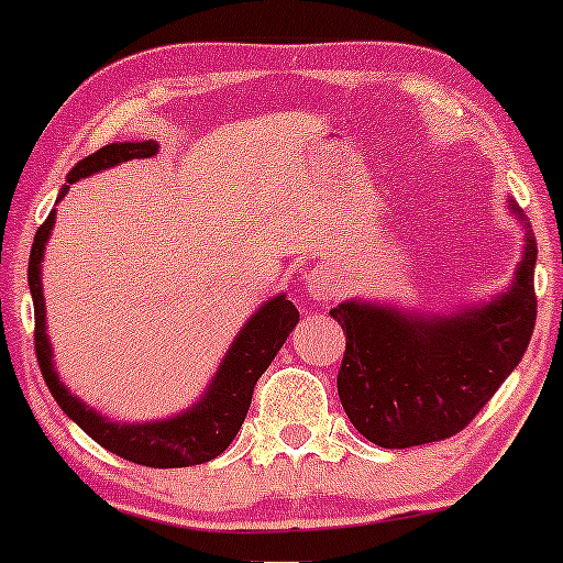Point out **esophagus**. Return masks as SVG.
<instances>
[{
    "label": "esophagus",
    "mask_w": 563,
    "mask_h": 563,
    "mask_svg": "<svg viewBox=\"0 0 563 563\" xmlns=\"http://www.w3.org/2000/svg\"><path fill=\"white\" fill-rule=\"evenodd\" d=\"M305 284H307V291H310L314 299H333L338 291L333 274L325 272V268H314V272L307 274Z\"/></svg>",
    "instance_id": "obj_1"
}]
</instances>
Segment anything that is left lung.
I'll return each instance as SVG.
<instances>
[{
  "mask_svg": "<svg viewBox=\"0 0 563 563\" xmlns=\"http://www.w3.org/2000/svg\"><path fill=\"white\" fill-rule=\"evenodd\" d=\"M526 228L512 284L489 302L456 312H407L349 299L330 310L345 333L338 397L353 428L382 449L456 435L520 364L536 328L538 245Z\"/></svg>",
  "mask_w": 563,
  "mask_h": 563,
  "instance_id": "left-lung-1",
  "label": "left lung"
}]
</instances>
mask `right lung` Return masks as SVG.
<instances>
[{
    "instance_id": "right-lung-1",
    "label": "right lung",
    "mask_w": 563,
    "mask_h": 563,
    "mask_svg": "<svg viewBox=\"0 0 563 563\" xmlns=\"http://www.w3.org/2000/svg\"><path fill=\"white\" fill-rule=\"evenodd\" d=\"M156 153V141L110 143L97 153H91V156L81 158L68 172L66 179L68 184H74L87 179L91 174L104 172V168L118 166L122 161L151 158ZM68 184L60 189L58 199H64ZM53 222H56V210H51L48 220L35 233L27 264V284L35 307V356L37 364H41L43 379L48 384L53 399L60 405V410L84 433L95 438L102 449L118 453L120 459L133 461V464L153 468H181L205 464V461L220 456L233 443L245 415H249L253 387H256L258 376L272 366L274 356L299 322L297 307L289 302L287 295L266 299L251 314L249 322L238 330L235 341L230 343L225 356H222L218 372L207 384L205 395L184 412L148 422L110 420L102 412H97L95 407H89L84 399L71 395V389L60 382L56 366H53V349L48 333H45V299L41 282L45 243L51 238Z\"/></svg>"
}]
</instances>
